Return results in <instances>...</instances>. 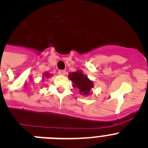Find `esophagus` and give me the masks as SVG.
<instances>
[{"label":"esophagus","instance_id":"esophagus-1","mask_svg":"<svg viewBox=\"0 0 148 148\" xmlns=\"http://www.w3.org/2000/svg\"><path fill=\"white\" fill-rule=\"evenodd\" d=\"M58 74L59 75H60V76H64V75H66V71H65V70H59L58 71Z\"/></svg>","mask_w":148,"mask_h":148}]
</instances>
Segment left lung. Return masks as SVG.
<instances>
[{
  "instance_id": "obj_1",
  "label": "left lung",
  "mask_w": 148,
  "mask_h": 148,
  "mask_svg": "<svg viewBox=\"0 0 148 148\" xmlns=\"http://www.w3.org/2000/svg\"><path fill=\"white\" fill-rule=\"evenodd\" d=\"M69 78L72 82L73 88L79 91V93L84 96H88L92 93V88L94 84L85 74L82 73V70H77L75 72H70Z\"/></svg>"
}]
</instances>
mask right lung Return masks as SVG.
Segmentation results:
<instances>
[{
    "instance_id": "right-lung-1",
    "label": "right lung",
    "mask_w": 148,
    "mask_h": 148,
    "mask_svg": "<svg viewBox=\"0 0 148 148\" xmlns=\"http://www.w3.org/2000/svg\"><path fill=\"white\" fill-rule=\"evenodd\" d=\"M51 76H52V74H49V72H45L44 73V74H43V76H42V80H45V78H47V79H48V78H49V77H51Z\"/></svg>"
}]
</instances>
